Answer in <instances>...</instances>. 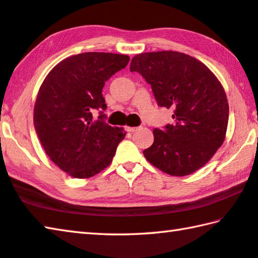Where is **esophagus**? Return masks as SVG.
<instances>
[{
  "mask_svg": "<svg viewBox=\"0 0 258 258\" xmlns=\"http://www.w3.org/2000/svg\"><path fill=\"white\" fill-rule=\"evenodd\" d=\"M126 131L130 133H134L135 131H138V127H131V126H126Z\"/></svg>",
  "mask_w": 258,
  "mask_h": 258,
  "instance_id": "1",
  "label": "esophagus"
}]
</instances>
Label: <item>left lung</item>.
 Wrapping results in <instances>:
<instances>
[{"instance_id":"obj_1","label":"left lung","mask_w":258,"mask_h":258,"mask_svg":"<svg viewBox=\"0 0 258 258\" xmlns=\"http://www.w3.org/2000/svg\"><path fill=\"white\" fill-rule=\"evenodd\" d=\"M130 69L151 85L158 106L174 110V125L154 130L147 160L173 176L198 171L225 139L229 103L221 82L202 61L176 51L137 54Z\"/></svg>"}]
</instances>
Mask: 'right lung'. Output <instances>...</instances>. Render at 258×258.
Segmentation results:
<instances>
[{
  "mask_svg": "<svg viewBox=\"0 0 258 258\" xmlns=\"http://www.w3.org/2000/svg\"><path fill=\"white\" fill-rule=\"evenodd\" d=\"M126 54L85 52L68 56L43 81L34 106V126L46 155L76 178L103 171L125 138L123 127L93 120L94 109L106 110L104 82L128 63Z\"/></svg>",
  "mask_w": 258,
  "mask_h": 258,
  "instance_id": "1",
  "label": "right lung"
}]
</instances>
